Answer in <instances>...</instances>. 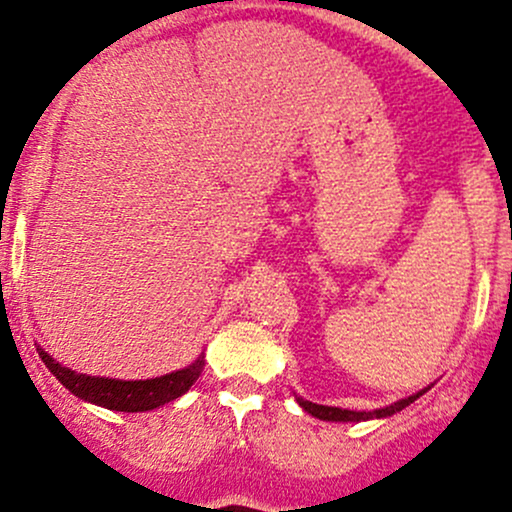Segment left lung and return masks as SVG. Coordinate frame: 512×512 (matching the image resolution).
I'll use <instances>...</instances> for the list:
<instances>
[{"label": "left lung", "mask_w": 512, "mask_h": 512, "mask_svg": "<svg viewBox=\"0 0 512 512\" xmlns=\"http://www.w3.org/2000/svg\"><path fill=\"white\" fill-rule=\"evenodd\" d=\"M429 387H424L422 392H417V395H410L405 397V400L395 402V405L390 407H383V410H373V412H355V410H341V407H326V405H316V402H309V400H301L297 397V402L301 407H304V412H309L311 417L316 419H326V422H365V419H380V417H390V414L405 410L407 405H412L417 397H422L424 392H427Z\"/></svg>", "instance_id": "obj_1"}]
</instances>
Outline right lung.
I'll use <instances>...</instances> for the list:
<instances>
[{
	"label": "right lung",
	"mask_w": 512,
	"mask_h": 512,
	"mask_svg": "<svg viewBox=\"0 0 512 512\" xmlns=\"http://www.w3.org/2000/svg\"><path fill=\"white\" fill-rule=\"evenodd\" d=\"M46 368L51 370L66 390H71L75 397L93 405L107 407L115 412H147L157 410V407L166 405V402L176 400L188 387L198 380L203 370V355H198L191 365L176 373L161 375V378L152 380H115V378H95V375L75 373V370L66 368V365L56 363L43 348H36Z\"/></svg>",
	"instance_id": "obj_1"
}]
</instances>
